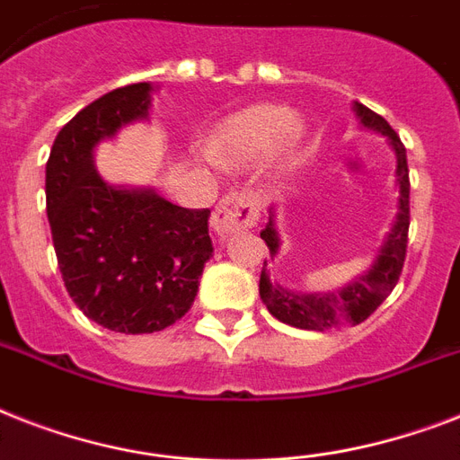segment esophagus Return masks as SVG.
<instances>
[{
    "instance_id": "34e87169",
    "label": "esophagus",
    "mask_w": 460,
    "mask_h": 460,
    "mask_svg": "<svg viewBox=\"0 0 460 460\" xmlns=\"http://www.w3.org/2000/svg\"><path fill=\"white\" fill-rule=\"evenodd\" d=\"M260 217V198L255 193L224 195L212 212V229L219 238H229L238 231L252 229Z\"/></svg>"
}]
</instances>
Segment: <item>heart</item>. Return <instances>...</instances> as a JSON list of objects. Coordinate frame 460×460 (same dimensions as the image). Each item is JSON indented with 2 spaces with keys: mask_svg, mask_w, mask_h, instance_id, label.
<instances>
[{
  "mask_svg": "<svg viewBox=\"0 0 460 460\" xmlns=\"http://www.w3.org/2000/svg\"><path fill=\"white\" fill-rule=\"evenodd\" d=\"M303 138V121L287 107L258 102L222 119L208 138V155L224 166L248 164L274 146L288 153Z\"/></svg>",
  "mask_w": 460,
  "mask_h": 460,
  "instance_id": "b5f03b06",
  "label": "heart"
}]
</instances>
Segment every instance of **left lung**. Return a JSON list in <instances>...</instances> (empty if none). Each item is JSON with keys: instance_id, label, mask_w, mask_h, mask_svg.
<instances>
[{"instance_id": "1", "label": "left lung", "mask_w": 460, "mask_h": 460, "mask_svg": "<svg viewBox=\"0 0 460 460\" xmlns=\"http://www.w3.org/2000/svg\"><path fill=\"white\" fill-rule=\"evenodd\" d=\"M358 121L367 131H375L385 136L396 155V186H399V212L392 224V231L386 234L385 243L379 248L377 258L372 260L370 270L356 279L346 284L339 291L332 294H296L291 288H284L279 281L270 279L267 272V260L260 274V298L267 305V310L284 324L298 329H332L343 327V324H360L370 317L386 296L392 294L396 281L403 270V260H406V245H408V219H411V208H408V195H411V183H408V162H406V147L401 146L399 136L392 126L386 124L385 119L367 110L365 104L353 102ZM274 205L270 208V222L262 231L260 238L265 241L270 248V255L279 252L281 238L274 222Z\"/></svg>"}]
</instances>
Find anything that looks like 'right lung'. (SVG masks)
Instances as JSON below:
<instances>
[{
  "label": "right lung",
  "mask_w": 460,
  "mask_h": 460,
  "mask_svg": "<svg viewBox=\"0 0 460 460\" xmlns=\"http://www.w3.org/2000/svg\"><path fill=\"white\" fill-rule=\"evenodd\" d=\"M153 83L117 88L81 110L47 159V219L68 296L97 324L153 334L190 310L212 255L209 209L173 205L153 188L114 186L95 147L147 119Z\"/></svg>",
  "instance_id": "right-lung-1"
}]
</instances>
